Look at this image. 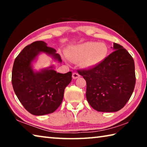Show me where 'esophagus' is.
<instances>
[{"label":"esophagus","instance_id":"1","mask_svg":"<svg viewBox=\"0 0 147 147\" xmlns=\"http://www.w3.org/2000/svg\"><path fill=\"white\" fill-rule=\"evenodd\" d=\"M72 76H73V79H76V78H79V77L80 76V74L77 73H73V75H72Z\"/></svg>","mask_w":147,"mask_h":147}]
</instances>
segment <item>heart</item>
<instances>
[{"label": "heart", "instance_id": "heart-1", "mask_svg": "<svg viewBox=\"0 0 147 147\" xmlns=\"http://www.w3.org/2000/svg\"><path fill=\"white\" fill-rule=\"evenodd\" d=\"M108 53L106 44L85 42L69 48L67 56L71 61H80L84 67H93L102 62Z\"/></svg>", "mask_w": 147, "mask_h": 147}]
</instances>
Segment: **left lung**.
Listing matches in <instances>:
<instances>
[{
  "mask_svg": "<svg viewBox=\"0 0 147 147\" xmlns=\"http://www.w3.org/2000/svg\"><path fill=\"white\" fill-rule=\"evenodd\" d=\"M112 49L114 51L101 63L78 71L86 81L87 100L93 109L102 112L120 110L129 100L135 88L132 57L117 43H114Z\"/></svg>",
  "mask_w": 147,
  "mask_h": 147,
  "instance_id": "1",
  "label": "left lung"
}]
</instances>
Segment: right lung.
<instances>
[{
    "mask_svg": "<svg viewBox=\"0 0 147 147\" xmlns=\"http://www.w3.org/2000/svg\"><path fill=\"white\" fill-rule=\"evenodd\" d=\"M41 54L61 63L55 49L43 41L24 47L14 61L11 82L15 93L27 111L34 115L53 113L63 100L65 88L72 80V73H57L53 65L35 70L33 64Z\"/></svg>",
    "mask_w": 147,
    "mask_h": 147,
    "instance_id": "1",
    "label": "right lung"
}]
</instances>
